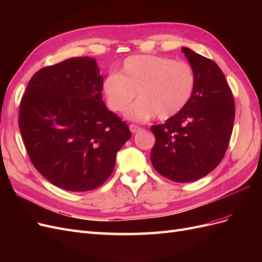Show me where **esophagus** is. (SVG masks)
<instances>
[{"instance_id": "esophagus-1", "label": "esophagus", "mask_w": 262, "mask_h": 262, "mask_svg": "<svg viewBox=\"0 0 262 262\" xmlns=\"http://www.w3.org/2000/svg\"><path fill=\"white\" fill-rule=\"evenodd\" d=\"M129 129H130V131H131L132 133H137V132H139V131L141 130V126H139V125H137V124H130Z\"/></svg>"}]
</instances>
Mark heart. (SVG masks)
Here are the masks:
<instances>
[{"mask_svg":"<svg viewBox=\"0 0 262 262\" xmlns=\"http://www.w3.org/2000/svg\"><path fill=\"white\" fill-rule=\"evenodd\" d=\"M196 75L185 62L158 55L126 58L119 73H110L102 82L108 108L122 113L138 94L139 99L125 112L133 121L157 116L167 120L177 116L192 99Z\"/></svg>","mask_w":262,"mask_h":262,"instance_id":"heart-1","label":"heart"}]
</instances>
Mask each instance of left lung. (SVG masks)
<instances>
[{
  "label": "left lung",
  "mask_w": 262,
  "mask_h": 262,
  "mask_svg": "<svg viewBox=\"0 0 262 262\" xmlns=\"http://www.w3.org/2000/svg\"><path fill=\"white\" fill-rule=\"evenodd\" d=\"M196 75L192 99L164 124L152 125L155 144L153 167L176 182L207 176L223 160L231 140L235 101L225 76L215 62L182 47Z\"/></svg>",
  "instance_id": "left-lung-1"
}]
</instances>
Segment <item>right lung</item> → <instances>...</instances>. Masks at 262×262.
<instances>
[{
  "mask_svg": "<svg viewBox=\"0 0 262 262\" xmlns=\"http://www.w3.org/2000/svg\"><path fill=\"white\" fill-rule=\"evenodd\" d=\"M95 59L71 58L34 74L23 95L18 125L28 156L51 184L90 191L112 175L129 126L102 101Z\"/></svg>",
  "mask_w": 262,
  "mask_h": 262,
  "instance_id": "obj_1",
  "label": "right lung"
}]
</instances>
